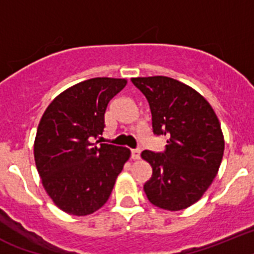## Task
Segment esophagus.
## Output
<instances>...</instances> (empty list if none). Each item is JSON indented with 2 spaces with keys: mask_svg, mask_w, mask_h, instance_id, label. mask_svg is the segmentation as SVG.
<instances>
[{
  "mask_svg": "<svg viewBox=\"0 0 254 254\" xmlns=\"http://www.w3.org/2000/svg\"><path fill=\"white\" fill-rule=\"evenodd\" d=\"M131 158H133V160H139L140 158V149L139 148L131 149Z\"/></svg>",
  "mask_w": 254,
  "mask_h": 254,
  "instance_id": "obj_1",
  "label": "esophagus"
}]
</instances>
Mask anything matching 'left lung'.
<instances>
[{
	"instance_id": "8db88e82",
	"label": "left lung",
	"mask_w": 254,
	"mask_h": 254,
	"mask_svg": "<svg viewBox=\"0 0 254 254\" xmlns=\"http://www.w3.org/2000/svg\"><path fill=\"white\" fill-rule=\"evenodd\" d=\"M152 114L154 135L167 136L164 152L143 151L152 166L144 184L154 206L179 211L195 203L212 184L224 154V135L215 111L189 85L167 76L133 78Z\"/></svg>"
}]
</instances>
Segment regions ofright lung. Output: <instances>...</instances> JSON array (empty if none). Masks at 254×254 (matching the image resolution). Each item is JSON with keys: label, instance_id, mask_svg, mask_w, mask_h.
<instances>
[{"label": "right lung", "instance_id": "obj_1", "mask_svg": "<svg viewBox=\"0 0 254 254\" xmlns=\"http://www.w3.org/2000/svg\"><path fill=\"white\" fill-rule=\"evenodd\" d=\"M125 85V79H88L57 96L42 116L35 165L47 194L66 213L100 209L129 160L125 147L92 143L102 135L107 105Z\"/></svg>", "mask_w": 254, "mask_h": 254}]
</instances>
